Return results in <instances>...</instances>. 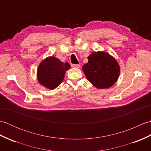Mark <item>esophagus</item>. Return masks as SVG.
Listing matches in <instances>:
<instances>
[{
  "instance_id": "34e87169",
  "label": "esophagus",
  "mask_w": 151,
  "mask_h": 151,
  "mask_svg": "<svg viewBox=\"0 0 151 151\" xmlns=\"http://www.w3.org/2000/svg\"><path fill=\"white\" fill-rule=\"evenodd\" d=\"M71 66L73 68H80V67H81V65H80V64H72Z\"/></svg>"
}]
</instances>
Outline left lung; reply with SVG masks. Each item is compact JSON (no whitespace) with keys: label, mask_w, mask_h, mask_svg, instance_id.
Masks as SVG:
<instances>
[{"label":"left lung","mask_w":151,"mask_h":151,"mask_svg":"<svg viewBox=\"0 0 151 151\" xmlns=\"http://www.w3.org/2000/svg\"><path fill=\"white\" fill-rule=\"evenodd\" d=\"M88 59V62L82 69L93 86L99 89H106L117 81L120 66L110 54L104 51L94 52Z\"/></svg>","instance_id":"obj_1"}]
</instances>
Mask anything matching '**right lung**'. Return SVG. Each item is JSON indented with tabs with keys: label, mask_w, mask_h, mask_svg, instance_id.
<instances>
[{
	"label": "right lung",
	"mask_w": 151,
	"mask_h": 151,
	"mask_svg": "<svg viewBox=\"0 0 151 151\" xmlns=\"http://www.w3.org/2000/svg\"><path fill=\"white\" fill-rule=\"evenodd\" d=\"M68 63H63L54 56H49L41 62L37 70V78L41 85L49 89L56 88L64 78Z\"/></svg>",
	"instance_id": "obj_1"
}]
</instances>
